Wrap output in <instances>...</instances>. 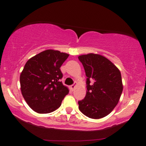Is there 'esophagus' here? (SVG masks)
Returning <instances> with one entry per match:
<instances>
[{
	"instance_id": "obj_1",
	"label": "esophagus",
	"mask_w": 146,
	"mask_h": 146,
	"mask_svg": "<svg viewBox=\"0 0 146 146\" xmlns=\"http://www.w3.org/2000/svg\"><path fill=\"white\" fill-rule=\"evenodd\" d=\"M77 85V82H75V84H73V85H72V86H71V89L72 90V91H73V90H75V87H76V86Z\"/></svg>"
}]
</instances>
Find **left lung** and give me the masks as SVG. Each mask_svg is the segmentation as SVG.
I'll list each match as a JSON object with an SVG mask.
<instances>
[{"label": "left lung", "mask_w": 146, "mask_h": 146, "mask_svg": "<svg viewBox=\"0 0 146 146\" xmlns=\"http://www.w3.org/2000/svg\"><path fill=\"white\" fill-rule=\"evenodd\" d=\"M86 72V97L79 109L86 117L98 119L109 114L119 102L123 86L119 69L106 57L90 53L78 56Z\"/></svg>", "instance_id": "obj_1"}]
</instances>
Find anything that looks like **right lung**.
Listing matches in <instances>:
<instances>
[{"instance_id":"obj_1","label":"right lung","mask_w":146,"mask_h":146,"mask_svg":"<svg viewBox=\"0 0 146 146\" xmlns=\"http://www.w3.org/2000/svg\"><path fill=\"white\" fill-rule=\"evenodd\" d=\"M69 54L49 49L27 60L20 75L21 91L25 102L34 111L50 113L61 105L69 90L60 79V67Z\"/></svg>"}]
</instances>
